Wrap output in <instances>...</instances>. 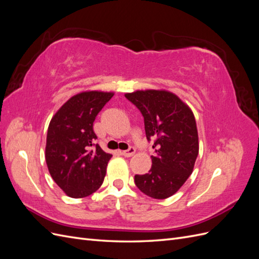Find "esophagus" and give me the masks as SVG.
<instances>
[{
    "label": "esophagus",
    "instance_id": "obj_1",
    "mask_svg": "<svg viewBox=\"0 0 259 259\" xmlns=\"http://www.w3.org/2000/svg\"><path fill=\"white\" fill-rule=\"evenodd\" d=\"M135 151H136V150H135L134 147H130V148L127 149V150L122 151V154H123L124 156H127V158H128V156H132L133 154H134Z\"/></svg>",
    "mask_w": 259,
    "mask_h": 259
}]
</instances>
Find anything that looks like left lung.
Returning a JSON list of instances; mask_svg holds the SVG:
<instances>
[{
  "instance_id": "left-lung-1",
  "label": "left lung",
  "mask_w": 259,
  "mask_h": 259,
  "mask_svg": "<svg viewBox=\"0 0 259 259\" xmlns=\"http://www.w3.org/2000/svg\"><path fill=\"white\" fill-rule=\"evenodd\" d=\"M142 112L147 139L152 146V166L135 175L138 189L153 199L176 193L191 174L199 154V137L193 112L175 94L167 91H136L125 94Z\"/></svg>"
}]
</instances>
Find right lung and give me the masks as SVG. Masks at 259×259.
<instances>
[{
  "instance_id": "right-lung-1",
  "label": "right lung",
  "mask_w": 259,
  "mask_h": 259,
  "mask_svg": "<svg viewBox=\"0 0 259 259\" xmlns=\"http://www.w3.org/2000/svg\"><path fill=\"white\" fill-rule=\"evenodd\" d=\"M113 93L90 91L72 96L55 113L46 137L49 171L70 198L88 197L103 185L112 154L95 144L93 123Z\"/></svg>"
}]
</instances>
